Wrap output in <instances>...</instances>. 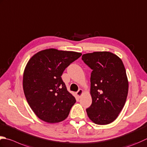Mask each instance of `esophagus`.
Returning a JSON list of instances; mask_svg holds the SVG:
<instances>
[{
  "label": "esophagus",
  "instance_id": "1",
  "mask_svg": "<svg viewBox=\"0 0 147 147\" xmlns=\"http://www.w3.org/2000/svg\"><path fill=\"white\" fill-rule=\"evenodd\" d=\"M83 90H82V89H79V90L76 92V95L79 97H80L83 95Z\"/></svg>",
  "mask_w": 147,
  "mask_h": 147
}]
</instances>
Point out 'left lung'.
I'll return each instance as SVG.
<instances>
[{
  "label": "left lung",
  "mask_w": 147,
  "mask_h": 147,
  "mask_svg": "<svg viewBox=\"0 0 147 147\" xmlns=\"http://www.w3.org/2000/svg\"><path fill=\"white\" fill-rule=\"evenodd\" d=\"M82 60L92 71L90 76L91 106L86 111L94 123L113 122L123 108L129 82L122 60L109 51L83 54Z\"/></svg>",
  "instance_id": "obj_1"
}]
</instances>
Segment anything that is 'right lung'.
<instances>
[{
  "mask_svg": "<svg viewBox=\"0 0 147 147\" xmlns=\"http://www.w3.org/2000/svg\"><path fill=\"white\" fill-rule=\"evenodd\" d=\"M81 53L55 48L40 51L31 57L25 66L23 88L30 107L36 116L46 122L64 120L76 102L69 92L61 76Z\"/></svg>",
  "mask_w": 147,
  "mask_h": 147,
  "instance_id": "add662e5",
  "label": "right lung"
}]
</instances>
